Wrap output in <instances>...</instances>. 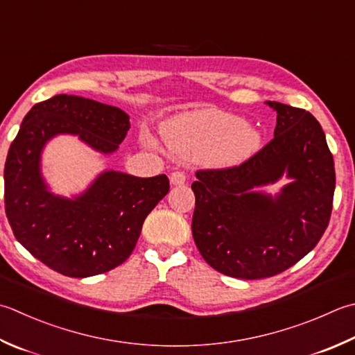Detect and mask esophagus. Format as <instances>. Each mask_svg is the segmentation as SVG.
I'll list each match as a JSON object with an SVG mask.
<instances>
[{"label":"esophagus","instance_id":"esophagus-1","mask_svg":"<svg viewBox=\"0 0 355 355\" xmlns=\"http://www.w3.org/2000/svg\"><path fill=\"white\" fill-rule=\"evenodd\" d=\"M169 178H171V183H172L173 186H182V184L186 183V173L182 172V171L172 172Z\"/></svg>","mask_w":355,"mask_h":355}]
</instances>
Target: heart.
Returning a JSON list of instances; mask_svg holds the SVG:
<instances>
[{
  "mask_svg": "<svg viewBox=\"0 0 355 355\" xmlns=\"http://www.w3.org/2000/svg\"><path fill=\"white\" fill-rule=\"evenodd\" d=\"M162 134L173 155L234 166L251 158L261 146V132L240 116L217 109H200L173 116Z\"/></svg>",
  "mask_w": 355,
  "mask_h": 355,
  "instance_id": "heart-1",
  "label": "heart"
}]
</instances>
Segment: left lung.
<instances>
[{"label": "left lung", "instance_id": "left-lung-1", "mask_svg": "<svg viewBox=\"0 0 355 355\" xmlns=\"http://www.w3.org/2000/svg\"><path fill=\"white\" fill-rule=\"evenodd\" d=\"M277 112L274 138L235 168L198 171L192 183V235L201 257L235 279H266L294 266L328 227L336 189L324 132L304 109L266 101ZM282 176L272 198L258 189Z\"/></svg>", "mask_w": 355, "mask_h": 355}]
</instances>
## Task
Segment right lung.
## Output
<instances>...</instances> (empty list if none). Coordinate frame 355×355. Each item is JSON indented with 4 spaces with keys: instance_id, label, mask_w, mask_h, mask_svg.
Wrapping results in <instances>:
<instances>
[{
    "instance_id": "1",
    "label": "right lung",
    "mask_w": 355,
    "mask_h": 355,
    "mask_svg": "<svg viewBox=\"0 0 355 355\" xmlns=\"http://www.w3.org/2000/svg\"><path fill=\"white\" fill-rule=\"evenodd\" d=\"M129 128L120 107L61 94L35 104L10 144L4 166L7 220L21 245L62 275L85 279L126 261L146 217L169 192V180L164 173L140 178L104 171L80 196H55L41 173L44 146L67 134L107 155Z\"/></svg>"
}]
</instances>
